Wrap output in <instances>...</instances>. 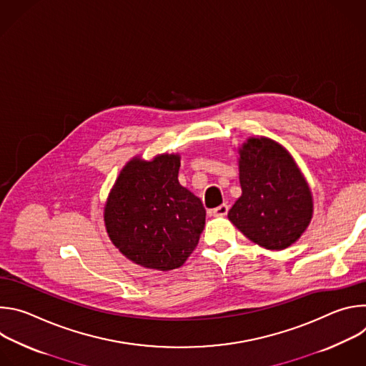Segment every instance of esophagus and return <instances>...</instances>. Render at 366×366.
Masks as SVG:
<instances>
[{
	"instance_id": "esophagus-1",
	"label": "esophagus",
	"mask_w": 366,
	"mask_h": 366,
	"mask_svg": "<svg viewBox=\"0 0 366 366\" xmlns=\"http://www.w3.org/2000/svg\"><path fill=\"white\" fill-rule=\"evenodd\" d=\"M212 213H213V216H216V217H224V216H227V213H229V205H227V204H222V205L216 207Z\"/></svg>"
}]
</instances>
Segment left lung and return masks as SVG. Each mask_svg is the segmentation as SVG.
I'll return each mask as SVG.
<instances>
[{
  "label": "left lung",
  "instance_id": "obj_1",
  "mask_svg": "<svg viewBox=\"0 0 366 366\" xmlns=\"http://www.w3.org/2000/svg\"><path fill=\"white\" fill-rule=\"evenodd\" d=\"M237 153L242 195L229 220L268 250L290 247L307 230L315 210L305 177L291 153L269 137H249Z\"/></svg>",
  "mask_w": 366,
  "mask_h": 366
}]
</instances>
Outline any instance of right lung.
I'll use <instances>...</instances> for the list:
<instances>
[{"instance_id": "1", "label": "right lung", "mask_w": 366, "mask_h": 366, "mask_svg": "<svg viewBox=\"0 0 366 366\" xmlns=\"http://www.w3.org/2000/svg\"><path fill=\"white\" fill-rule=\"evenodd\" d=\"M179 153L152 161L134 156L120 171L104 205L113 244L133 264L171 271L184 265L198 244L205 208L178 181Z\"/></svg>"}]
</instances>
